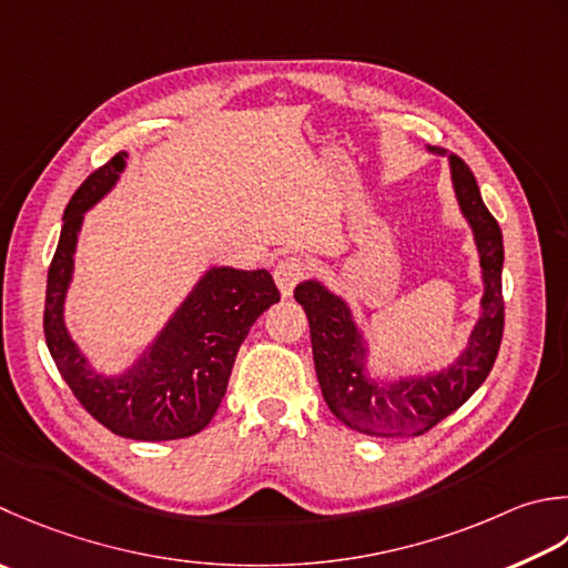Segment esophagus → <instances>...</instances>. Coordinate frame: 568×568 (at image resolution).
Masks as SVG:
<instances>
[{
	"mask_svg": "<svg viewBox=\"0 0 568 568\" xmlns=\"http://www.w3.org/2000/svg\"><path fill=\"white\" fill-rule=\"evenodd\" d=\"M307 273H310V263H307V258H303V255H285V258L277 261L273 268L275 283H277V287H281V293L285 297L293 295L295 285L300 281H305Z\"/></svg>",
	"mask_w": 568,
	"mask_h": 568,
	"instance_id": "esophagus-1",
	"label": "esophagus"
}]
</instances>
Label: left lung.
I'll list each match as a JSON object with an SVG mask.
<instances>
[{
	"instance_id": "obj_1",
	"label": "left lung",
	"mask_w": 568,
	"mask_h": 568,
	"mask_svg": "<svg viewBox=\"0 0 568 568\" xmlns=\"http://www.w3.org/2000/svg\"><path fill=\"white\" fill-rule=\"evenodd\" d=\"M446 154V150L430 148ZM450 174L458 204L470 221L485 281L483 315L470 335L468 349L440 374L406 379L388 386L369 382L364 369L366 347L344 300L315 281L300 283L295 300L303 305L313 339L315 372L322 396L344 426L374 438L424 436L443 418L458 410L487 379L497 359L505 329L503 300V231L483 204L475 174L458 154H450Z\"/></svg>"
}]
</instances>
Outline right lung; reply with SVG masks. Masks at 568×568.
<instances>
[{
	"mask_svg": "<svg viewBox=\"0 0 568 568\" xmlns=\"http://www.w3.org/2000/svg\"><path fill=\"white\" fill-rule=\"evenodd\" d=\"M125 158L118 152L88 174L63 211L61 239L49 265L43 335L63 382L98 424L132 440L189 438L214 418L239 347L281 293L268 271L211 268L125 376L105 379L95 374L63 325V300L83 211L113 189Z\"/></svg>",
	"mask_w": 568,
	"mask_h": 568,
	"instance_id": "add662e5",
	"label": "right lung"
}]
</instances>
